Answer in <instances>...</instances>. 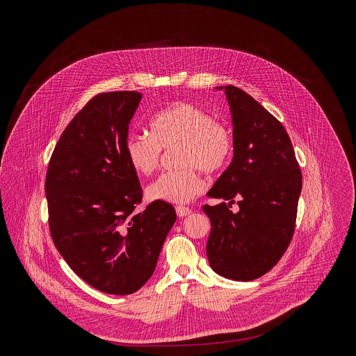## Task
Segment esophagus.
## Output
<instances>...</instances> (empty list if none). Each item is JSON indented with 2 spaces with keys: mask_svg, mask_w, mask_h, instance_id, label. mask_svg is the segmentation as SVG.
Wrapping results in <instances>:
<instances>
[{
  "mask_svg": "<svg viewBox=\"0 0 356 356\" xmlns=\"http://www.w3.org/2000/svg\"><path fill=\"white\" fill-rule=\"evenodd\" d=\"M175 211H177V215H178L179 218H184V216H188V215L192 213V209L188 208V207H184V205L175 207Z\"/></svg>",
  "mask_w": 356,
  "mask_h": 356,
  "instance_id": "34e87169",
  "label": "esophagus"
}]
</instances>
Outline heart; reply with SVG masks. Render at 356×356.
<instances>
[{"mask_svg": "<svg viewBox=\"0 0 356 356\" xmlns=\"http://www.w3.org/2000/svg\"><path fill=\"white\" fill-rule=\"evenodd\" d=\"M179 145L181 170L163 172L147 188L151 200L185 204L204 191V172L213 174L230 161L234 138L230 127L213 120L211 113L191 102H175L153 116L151 136L131 134L126 140V154L136 172L151 175L157 168L161 149Z\"/></svg>", "mask_w": 356, "mask_h": 356, "instance_id": "1", "label": "heart"}]
</instances>
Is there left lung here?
I'll return each mask as SVG.
<instances>
[{"label":"left lung","mask_w":356,"mask_h":356,"mask_svg":"<svg viewBox=\"0 0 356 356\" xmlns=\"http://www.w3.org/2000/svg\"><path fill=\"white\" fill-rule=\"evenodd\" d=\"M216 89L225 90L230 105L234 154L207 193L222 203L203 205L211 220L207 256L219 275L252 281L270 271L291 244L302 171L280 120L236 86ZM234 202L237 213L229 209Z\"/></svg>","instance_id":"obj_1"}]
</instances>
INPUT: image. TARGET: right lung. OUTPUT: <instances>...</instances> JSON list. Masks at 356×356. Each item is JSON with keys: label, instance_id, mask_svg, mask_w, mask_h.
Instances as JSON below:
<instances>
[{"label": "right lung", "instance_id": "right-lung-1", "mask_svg": "<svg viewBox=\"0 0 356 356\" xmlns=\"http://www.w3.org/2000/svg\"><path fill=\"white\" fill-rule=\"evenodd\" d=\"M138 92L102 93L63 131L51 153L45 192L57 251L90 286L131 295L152 277L175 209L153 202L137 211L143 189L126 154Z\"/></svg>", "mask_w": 356, "mask_h": 356}]
</instances>
